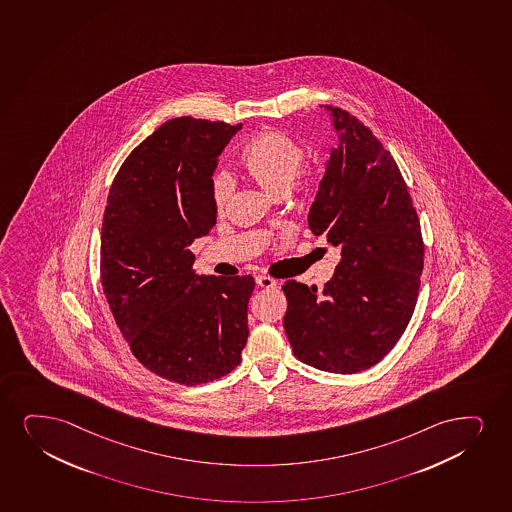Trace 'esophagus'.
I'll list each match as a JSON object with an SVG mask.
<instances>
[{"mask_svg":"<svg viewBox=\"0 0 512 512\" xmlns=\"http://www.w3.org/2000/svg\"><path fill=\"white\" fill-rule=\"evenodd\" d=\"M257 284L264 290H271V288L278 286L276 279L269 278V276H257Z\"/></svg>","mask_w":512,"mask_h":512,"instance_id":"34e87169","label":"esophagus"}]
</instances>
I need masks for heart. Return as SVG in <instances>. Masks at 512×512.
Wrapping results in <instances>:
<instances>
[{
	"label": "heart",
	"mask_w": 512,
	"mask_h": 512,
	"mask_svg": "<svg viewBox=\"0 0 512 512\" xmlns=\"http://www.w3.org/2000/svg\"><path fill=\"white\" fill-rule=\"evenodd\" d=\"M243 171L269 195L283 196L295 183L305 162V148L297 139L279 129H267L253 136L240 153ZM303 190L310 188L303 181ZM233 195V181L226 174H215L210 184V198L215 210H224Z\"/></svg>",
	"instance_id": "obj_1"
}]
</instances>
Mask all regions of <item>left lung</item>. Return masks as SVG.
<instances>
[{"instance_id":"1","label":"left lung","mask_w":512,"mask_h":512,"mask_svg":"<svg viewBox=\"0 0 512 512\" xmlns=\"http://www.w3.org/2000/svg\"><path fill=\"white\" fill-rule=\"evenodd\" d=\"M340 133L309 226L341 250L335 276L317 286L286 281L284 331L293 354L328 373L378 364L404 335L416 307L424 243L392 153L343 108L324 105Z\"/></svg>"}]
</instances>
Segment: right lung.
I'll return each mask as SVG.
<instances>
[{
    "instance_id": "right-lung-1",
    "label": "right lung",
    "mask_w": 512,
    "mask_h": 512,
    "mask_svg": "<svg viewBox=\"0 0 512 512\" xmlns=\"http://www.w3.org/2000/svg\"><path fill=\"white\" fill-rule=\"evenodd\" d=\"M241 124L167 120L120 165L103 215L100 276L134 357L177 385L240 364L255 279L198 276L190 245L215 224L217 157Z\"/></svg>"
}]
</instances>
